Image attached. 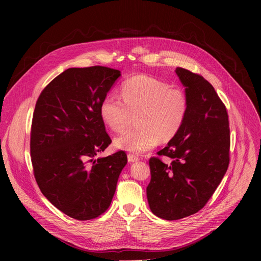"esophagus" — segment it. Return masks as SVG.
Returning <instances> with one entry per match:
<instances>
[{
	"mask_svg": "<svg viewBox=\"0 0 261 261\" xmlns=\"http://www.w3.org/2000/svg\"><path fill=\"white\" fill-rule=\"evenodd\" d=\"M139 158L136 156V155H133V154H128V161L129 162H136L138 161Z\"/></svg>",
	"mask_w": 261,
	"mask_h": 261,
	"instance_id": "1",
	"label": "esophagus"
}]
</instances>
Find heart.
<instances>
[{"instance_id": "b5f03b06", "label": "heart", "mask_w": 261, "mask_h": 261, "mask_svg": "<svg viewBox=\"0 0 261 261\" xmlns=\"http://www.w3.org/2000/svg\"><path fill=\"white\" fill-rule=\"evenodd\" d=\"M189 110V100L184 90L146 75L127 79L121 96L106 94L100 103V116L114 131L123 130L132 116L135 128L128 129L114 140L119 150L141 154L154 148L159 139L169 141L181 129Z\"/></svg>"}]
</instances>
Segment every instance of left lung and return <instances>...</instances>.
I'll return each mask as SVG.
<instances>
[{
  "mask_svg": "<svg viewBox=\"0 0 261 261\" xmlns=\"http://www.w3.org/2000/svg\"><path fill=\"white\" fill-rule=\"evenodd\" d=\"M175 73L186 87L188 115L177 135L148 161L151 181L146 187L151 211L165 220L200 211L229 165L230 130L224 103L199 74L180 67Z\"/></svg>",
  "mask_w": 261,
  "mask_h": 261,
  "instance_id": "obj_1",
  "label": "left lung"
}]
</instances>
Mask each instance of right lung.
I'll return each instance as SVG.
<instances>
[{
	"label": "right lung",
	"mask_w": 261,
	"mask_h": 261,
	"mask_svg": "<svg viewBox=\"0 0 261 261\" xmlns=\"http://www.w3.org/2000/svg\"><path fill=\"white\" fill-rule=\"evenodd\" d=\"M120 75L103 66L69 68L36 102L30 139L34 176L42 194L73 219L92 220L107 211L128 161L124 151L94 159L111 143L99 108Z\"/></svg>",
	"instance_id": "add662e5"
}]
</instances>
